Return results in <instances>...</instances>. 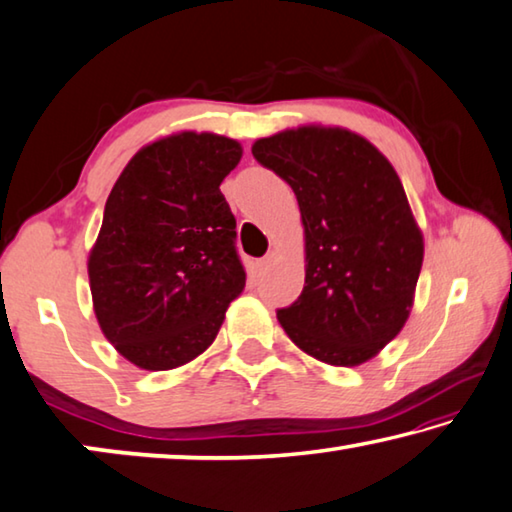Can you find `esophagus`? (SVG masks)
Returning <instances> with one entry per match:
<instances>
[{
    "mask_svg": "<svg viewBox=\"0 0 512 512\" xmlns=\"http://www.w3.org/2000/svg\"><path fill=\"white\" fill-rule=\"evenodd\" d=\"M272 265V256H265V258H261V261H258V270H267V267Z\"/></svg>",
    "mask_w": 512,
    "mask_h": 512,
    "instance_id": "obj_1",
    "label": "esophagus"
}]
</instances>
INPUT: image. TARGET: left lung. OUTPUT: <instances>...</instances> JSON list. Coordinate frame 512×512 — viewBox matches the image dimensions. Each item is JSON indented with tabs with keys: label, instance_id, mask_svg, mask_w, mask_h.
Listing matches in <instances>:
<instances>
[{
	"label": "left lung",
	"instance_id": "obj_1",
	"mask_svg": "<svg viewBox=\"0 0 512 512\" xmlns=\"http://www.w3.org/2000/svg\"><path fill=\"white\" fill-rule=\"evenodd\" d=\"M251 154L295 192L306 281L276 317L295 345L335 367L374 358L404 329L424 261V236L390 165L342 127L286 129Z\"/></svg>",
	"mask_w": 512,
	"mask_h": 512
}]
</instances>
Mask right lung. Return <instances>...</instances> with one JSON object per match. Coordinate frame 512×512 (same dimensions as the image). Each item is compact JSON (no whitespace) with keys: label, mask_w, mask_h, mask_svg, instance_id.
<instances>
[{"label":"right lung","mask_w":512,"mask_h":512,"mask_svg":"<svg viewBox=\"0 0 512 512\" xmlns=\"http://www.w3.org/2000/svg\"><path fill=\"white\" fill-rule=\"evenodd\" d=\"M238 140L179 131L136 152L106 199L88 254L92 308L140 370L190 363L213 345L242 288L236 217L220 192Z\"/></svg>","instance_id":"obj_1"}]
</instances>
